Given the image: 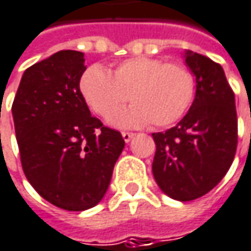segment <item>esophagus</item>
<instances>
[{
    "label": "esophagus",
    "mask_w": 251,
    "mask_h": 251,
    "mask_svg": "<svg viewBox=\"0 0 251 251\" xmlns=\"http://www.w3.org/2000/svg\"><path fill=\"white\" fill-rule=\"evenodd\" d=\"M122 136H124V140H125V142H129V140L135 136V133H133V132H122Z\"/></svg>",
    "instance_id": "1"
}]
</instances>
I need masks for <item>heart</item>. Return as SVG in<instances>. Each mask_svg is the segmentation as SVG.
<instances>
[{
	"label": "heart",
	"mask_w": 251,
	"mask_h": 251,
	"mask_svg": "<svg viewBox=\"0 0 251 251\" xmlns=\"http://www.w3.org/2000/svg\"><path fill=\"white\" fill-rule=\"evenodd\" d=\"M79 89L100 118L113 116L130 99L133 105L113 118L115 125L166 127L189 109L196 85L192 71L183 64L136 56L119 62L112 75L98 65L86 68Z\"/></svg>",
	"instance_id": "heart-1"
}]
</instances>
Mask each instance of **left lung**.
<instances>
[{
	"instance_id": "1",
	"label": "left lung",
	"mask_w": 251,
	"mask_h": 251,
	"mask_svg": "<svg viewBox=\"0 0 251 251\" xmlns=\"http://www.w3.org/2000/svg\"><path fill=\"white\" fill-rule=\"evenodd\" d=\"M196 76V96L176 126L153 133L152 172L157 186L180 201L209 193L230 169L237 149L234 92L223 68L196 52L186 53Z\"/></svg>"
}]
</instances>
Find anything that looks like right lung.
<instances>
[{"label":"right lung","mask_w":251,"mask_h":251,"mask_svg":"<svg viewBox=\"0 0 251 251\" xmlns=\"http://www.w3.org/2000/svg\"><path fill=\"white\" fill-rule=\"evenodd\" d=\"M83 53L59 51L23 75L12 102L23 170L53 206L82 212L98 204L125 148L119 130L92 116L79 89Z\"/></svg>","instance_id":"right-lung-1"}]
</instances>
